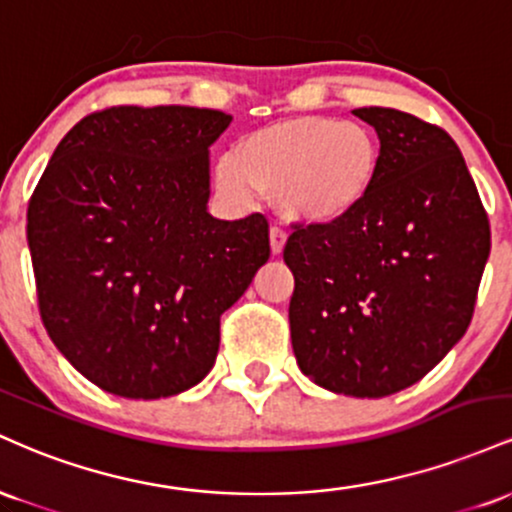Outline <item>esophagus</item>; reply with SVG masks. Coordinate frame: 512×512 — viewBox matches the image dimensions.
<instances>
[{
    "label": "esophagus",
    "instance_id": "obj_1",
    "mask_svg": "<svg viewBox=\"0 0 512 512\" xmlns=\"http://www.w3.org/2000/svg\"><path fill=\"white\" fill-rule=\"evenodd\" d=\"M269 243H272V255H281V250H284L286 245V231L274 226L272 231H269Z\"/></svg>",
    "mask_w": 512,
    "mask_h": 512
}]
</instances>
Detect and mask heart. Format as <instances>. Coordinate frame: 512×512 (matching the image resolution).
I'll return each mask as SVG.
<instances>
[{
  "label": "heart",
  "instance_id": "b5f03b06",
  "mask_svg": "<svg viewBox=\"0 0 512 512\" xmlns=\"http://www.w3.org/2000/svg\"><path fill=\"white\" fill-rule=\"evenodd\" d=\"M380 142L361 122L305 115L245 134L216 163L219 195L250 207L279 197L281 214L305 226H334L366 204L380 175Z\"/></svg>",
  "mask_w": 512,
  "mask_h": 512
}]
</instances>
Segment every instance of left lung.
I'll use <instances>...</instances> for the list:
<instances>
[{"label": "left lung", "mask_w": 512, "mask_h": 512, "mask_svg": "<svg viewBox=\"0 0 512 512\" xmlns=\"http://www.w3.org/2000/svg\"><path fill=\"white\" fill-rule=\"evenodd\" d=\"M380 139V175L334 226L296 223L284 262L298 366L325 390L387 397L421 378L472 322L491 228L445 129L395 108H356Z\"/></svg>", "instance_id": "left-lung-1"}]
</instances>
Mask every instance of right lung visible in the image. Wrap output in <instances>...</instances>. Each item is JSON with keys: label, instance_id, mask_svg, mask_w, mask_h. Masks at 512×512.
<instances>
[{"label": "right lung", "instance_id": "add662e5", "mask_svg": "<svg viewBox=\"0 0 512 512\" xmlns=\"http://www.w3.org/2000/svg\"><path fill=\"white\" fill-rule=\"evenodd\" d=\"M221 110L117 105L64 134L28 202L38 308L50 339L105 392L190 390L219 351L221 315L269 260L262 214L207 211Z\"/></svg>", "mask_w": 512, "mask_h": 512}]
</instances>
